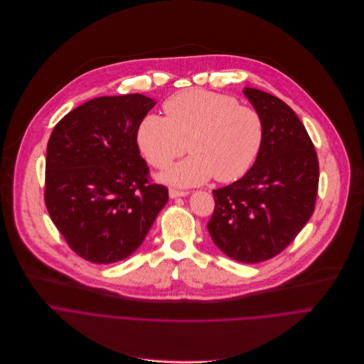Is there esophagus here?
Segmentation results:
<instances>
[{
  "mask_svg": "<svg viewBox=\"0 0 364 364\" xmlns=\"http://www.w3.org/2000/svg\"><path fill=\"white\" fill-rule=\"evenodd\" d=\"M186 195H189L188 191H178V189H173V188L169 189V196H171L172 199H173V198H179V196H186Z\"/></svg>",
  "mask_w": 364,
  "mask_h": 364,
  "instance_id": "34e87169",
  "label": "esophagus"
}]
</instances>
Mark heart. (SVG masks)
Here are the masks:
<instances>
[{"label":"heart","instance_id":"heart-1","mask_svg":"<svg viewBox=\"0 0 364 364\" xmlns=\"http://www.w3.org/2000/svg\"><path fill=\"white\" fill-rule=\"evenodd\" d=\"M165 117L146 114L137 129L139 148L155 168H166L186 151L185 161L168 168L161 179L200 185L210 178L234 182L257 161L265 136L259 112L227 95L191 89L169 97Z\"/></svg>","mask_w":364,"mask_h":364}]
</instances>
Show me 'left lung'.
I'll list each match as a JSON object with an SVG mask.
<instances>
[{
  "instance_id": "8db88e82",
  "label": "left lung",
  "mask_w": 364,
  "mask_h": 364,
  "mask_svg": "<svg viewBox=\"0 0 364 364\" xmlns=\"http://www.w3.org/2000/svg\"><path fill=\"white\" fill-rule=\"evenodd\" d=\"M244 95L262 116L264 144L241 179L212 191L208 231L225 255L257 264L284 251L309 223L320 173L314 144L294 110L258 89L245 87Z\"/></svg>"
}]
</instances>
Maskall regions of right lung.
I'll use <instances>...</instances> for the list:
<instances>
[{
    "instance_id": "right-lung-1",
    "label": "right lung",
    "mask_w": 364,
    "mask_h": 364,
    "mask_svg": "<svg viewBox=\"0 0 364 364\" xmlns=\"http://www.w3.org/2000/svg\"><path fill=\"white\" fill-rule=\"evenodd\" d=\"M156 105L143 95L96 97L67 113L47 144L44 200L68 247L95 264L132 255L169 199L151 181L137 129Z\"/></svg>"
}]
</instances>
